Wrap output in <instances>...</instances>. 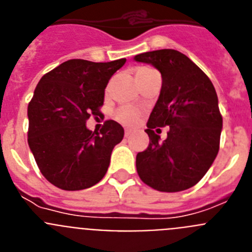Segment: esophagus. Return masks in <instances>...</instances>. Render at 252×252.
I'll list each match as a JSON object with an SVG mask.
<instances>
[{
  "mask_svg": "<svg viewBox=\"0 0 252 252\" xmlns=\"http://www.w3.org/2000/svg\"><path fill=\"white\" fill-rule=\"evenodd\" d=\"M131 133H132V131H131V130H128V128H126V130H125V136H126V137H128V136H130Z\"/></svg>",
  "mask_w": 252,
  "mask_h": 252,
  "instance_id": "obj_1",
  "label": "esophagus"
}]
</instances>
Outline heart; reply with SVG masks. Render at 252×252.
Here are the masks:
<instances>
[{"label": "heart", "mask_w": 252, "mask_h": 252, "mask_svg": "<svg viewBox=\"0 0 252 252\" xmlns=\"http://www.w3.org/2000/svg\"><path fill=\"white\" fill-rule=\"evenodd\" d=\"M149 70H153V69L148 68V66H140V68L136 69V74H141V73L149 72ZM140 112L137 108L132 106H122L120 107L119 110L116 111L115 117L116 120L121 124L126 125V126H131L139 119Z\"/></svg>", "instance_id": "obj_1"}]
</instances>
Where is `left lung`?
<instances>
[{
    "mask_svg": "<svg viewBox=\"0 0 252 252\" xmlns=\"http://www.w3.org/2000/svg\"><path fill=\"white\" fill-rule=\"evenodd\" d=\"M161 73L159 99L145 132L149 146L136 155L140 179L160 192L186 190L204 177L220 150L222 115L212 82L187 55L174 49L135 57ZM169 126L159 141L160 127Z\"/></svg>",
    "mask_w": 252,
    "mask_h": 252,
    "instance_id": "obj_1",
    "label": "left lung"
}]
</instances>
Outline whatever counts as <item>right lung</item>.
Wrapping results in <instances>:
<instances>
[{"mask_svg":"<svg viewBox=\"0 0 252 252\" xmlns=\"http://www.w3.org/2000/svg\"><path fill=\"white\" fill-rule=\"evenodd\" d=\"M126 59L108 63L70 59L43 75L28 106V142L41 174L64 190H81L104 177L124 128L107 120L99 132L87 128L102 116L104 88Z\"/></svg>","mask_w":252,"mask_h":252,"instance_id":"right-lung-1","label":"right lung"}]
</instances>
